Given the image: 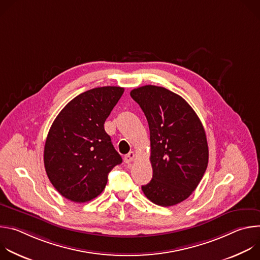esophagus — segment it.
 Returning <instances> with one entry per match:
<instances>
[{
	"instance_id": "obj_1",
	"label": "esophagus",
	"mask_w": 260,
	"mask_h": 260,
	"mask_svg": "<svg viewBox=\"0 0 260 260\" xmlns=\"http://www.w3.org/2000/svg\"><path fill=\"white\" fill-rule=\"evenodd\" d=\"M135 153L132 151V152H129L128 154H126L125 156H124V162L125 164H131L134 159H135Z\"/></svg>"
}]
</instances>
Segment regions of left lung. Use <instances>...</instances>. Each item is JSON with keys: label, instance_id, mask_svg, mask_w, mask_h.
I'll list each match as a JSON object with an SVG mask.
<instances>
[{"label": "left lung", "instance_id": "8db88e82", "mask_svg": "<svg viewBox=\"0 0 260 260\" xmlns=\"http://www.w3.org/2000/svg\"><path fill=\"white\" fill-rule=\"evenodd\" d=\"M150 131L152 180L142 186L155 205L170 207L186 200L201 182L209 160L204 126L189 104L160 86L131 91Z\"/></svg>", "mask_w": 260, "mask_h": 260}]
</instances>
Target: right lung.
<instances>
[{"label": "right lung", "instance_id": "1", "mask_svg": "<svg viewBox=\"0 0 260 260\" xmlns=\"http://www.w3.org/2000/svg\"><path fill=\"white\" fill-rule=\"evenodd\" d=\"M124 88L104 86L69 102L54 119L44 147V166L53 187L66 199L85 203L106 187L108 174L122 158L104 123Z\"/></svg>", "mask_w": 260, "mask_h": 260}]
</instances>
